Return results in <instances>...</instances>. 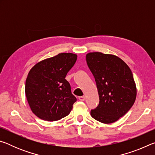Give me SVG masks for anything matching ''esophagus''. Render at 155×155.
I'll use <instances>...</instances> for the list:
<instances>
[{
	"mask_svg": "<svg viewBox=\"0 0 155 155\" xmlns=\"http://www.w3.org/2000/svg\"><path fill=\"white\" fill-rule=\"evenodd\" d=\"M78 99H79V101H84L85 99V96H79L78 97Z\"/></svg>",
	"mask_w": 155,
	"mask_h": 155,
	"instance_id": "34e87169",
	"label": "esophagus"
}]
</instances>
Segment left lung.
<instances>
[{"label":"left lung","mask_w":155,"mask_h":155,"mask_svg":"<svg viewBox=\"0 0 155 155\" xmlns=\"http://www.w3.org/2000/svg\"><path fill=\"white\" fill-rule=\"evenodd\" d=\"M86 61L95 78L99 104L91 110V117L110 124L124 116L134 104L137 88L128 65L118 57L102 52H90Z\"/></svg>","instance_id":"8db88e82"}]
</instances>
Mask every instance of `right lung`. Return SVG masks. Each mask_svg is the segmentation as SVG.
I'll return each mask as SVG.
<instances>
[{"mask_svg": "<svg viewBox=\"0 0 155 155\" xmlns=\"http://www.w3.org/2000/svg\"><path fill=\"white\" fill-rule=\"evenodd\" d=\"M77 59L76 54L59 53L38 62L28 72L26 97L31 111L39 118L57 121L71 111L77 98L65 78Z\"/></svg>", "mask_w": 155, "mask_h": 155, "instance_id": "right-lung-1", "label": "right lung"}]
</instances>
